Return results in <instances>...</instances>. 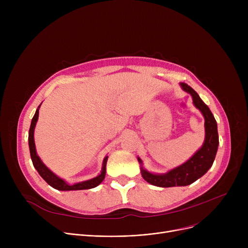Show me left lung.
Masks as SVG:
<instances>
[{
  "mask_svg": "<svg viewBox=\"0 0 248 248\" xmlns=\"http://www.w3.org/2000/svg\"><path fill=\"white\" fill-rule=\"evenodd\" d=\"M182 88L189 93L193 97V103L203 114L205 119V141L202 148L185 164L181 165L167 174L155 175L140 168L141 176L148 183L157 187L187 186L201 178L212 167L218 149L217 123L214 116L198 93L186 83H181ZM141 164V160L138 158Z\"/></svg>",
  "mask_w": 248,
  "mask_h": 248,
  "instance_id": "1",
  "label": "left lung"
}]
</instances>
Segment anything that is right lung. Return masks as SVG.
<instances>
[{
  "instance_id": "obj_1",
  "label": "right lung",
  "mask_w": 248,
  "mask_h": 248,
  "mask_svg": "<svg viewBox=\"0 0 248 248\" xmlns=\"http://www.w3.org/2000/svg\"><path fill=\"white\" fill-rule=\"evenodd\" d=\"M39 108L38 107L32 122H31V125H30V129H29V148H30V155H31V159L33 162V165L35 167V169L37 170V172L39 173L47 183L53 187L54 189L57 190H61V191H70V190H86V189H91L94 188L96 186H98L101 182L103 181L104 177H106V172H107V162H108V157L104 158L103 160V165H102V171L101 173L91 180L88 181H84L81 182V183H77L74 185H68L66 182H64L62 179H60L59 177H57L55 174L52 173L49 169L41 162L40 158L38 157L36 154V149H35V142H34V128L38 120V114H39Z\"/></svg>"
}]
</instances>
